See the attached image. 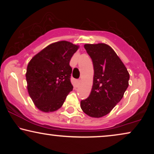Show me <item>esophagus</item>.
<instances>
[{
  "instance_id": "obj_1",
  "label": "esophagus",
  "mask_w": 154,
  "mask_h": 154,
  "mask_svg": "<svg viewBox=\"0 0 154 154\" xmlns=\"http://www.w3.org/2000/svg\"><path fill=\"white\" fill-rule=\"evenodd\" d=\"M76 83L77 85H80V84H81V80H78V81H76Z\"/></svg>"
}]
</instances>
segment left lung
Here are the masks:
<instances>
[{
    "instance_id": "left-lung-1",
    "label": "left lung",
    "mask_w": 154,
    "mask_h": 154,
    "mask_svg": "<svg viewBox=\"0 0 154 154\" xmlns=\"http://www.w3.org/2000/svg\"><path fill=\"white\" fill-rule=\"evenodd\" d=\"M92 60L93 84L89 97L81 102V108L92 118L109 113L123 98L129 85L130 74L111 46L105 43L85 44Z\"/></svg>"
}]
</instances>
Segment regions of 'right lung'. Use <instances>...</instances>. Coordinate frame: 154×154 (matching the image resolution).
I'll return each instance as SVG.
<instances>
[{"label":"right lung","mask_w":154,"mask_h":154,"mask_svg":"<svg viewBox=\"0 0 154 154\" xmlns=\"http://www.w3.org/2000/svg\"><path fill=\"white\" fill-rule=\"evenodd\" d=\"M80 46L66 41L50 44L29 61L26 72L27 90L33 104L44 113L61 108L72 91L69 62Z\"/></svg>","instance_id":"obj_1"}]
</instances>
